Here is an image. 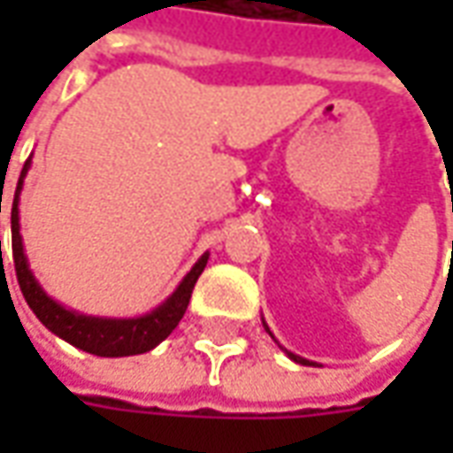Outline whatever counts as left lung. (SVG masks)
<instances>
[{
  "label": "left lung",
  "mask_w": 453,
  "mask_h": 453,
  "mask_svg": "<svg viewBox=\"0 0 453 453\" xmlns=\"http://www.w3.org/2000/svg\"><path fill=\"white\" fill-rule=\"evenodd\" d=\"M265 322V320H262ZM265 330H267V333H270V327H267V322H265ZM272 335V333H270ZM289 357H292V360H295V363H300V365H312V363H310V360H304V357H300V356H295V353H288Z\"/></svg>",
  "instance_id": "1"
}]
</instances>
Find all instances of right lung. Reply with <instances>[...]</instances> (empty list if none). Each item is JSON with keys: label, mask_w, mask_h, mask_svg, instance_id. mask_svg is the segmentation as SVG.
I'll return each mask as SVG.
<instances>
[{"label": "right lung", "mask_w": 453, "mask_h": 453, "mask_svg": "<svg viewBox=\"0 0 453 453\" xmlns=\"http://www.w3.org/2000/svg\"><path fill=\"white\" fill-rule=\"evenodd\" d=\"M27 168H29V161L22 168V176H19L17 191H14V201H12V259H14L19 289L25 295L27 304L32 307V312L37 315V320L42 322L47 330H52L58 338L67 340L70 345H75L85 353H93V356L123 357L141 356V353L153 350L181 322L188 300H191L194 285L206 267L209 254L201 257L199 262L191 267V272L183 277L176 292L149 315L115 320V318H90V315H80L75 310H67L60 303H55L40 288V282L35 280V274L27 265L25 244H22V234H19V191L25 183Z\"/></svg>", "instance_id": "right-lung-1"}]
</instances>
